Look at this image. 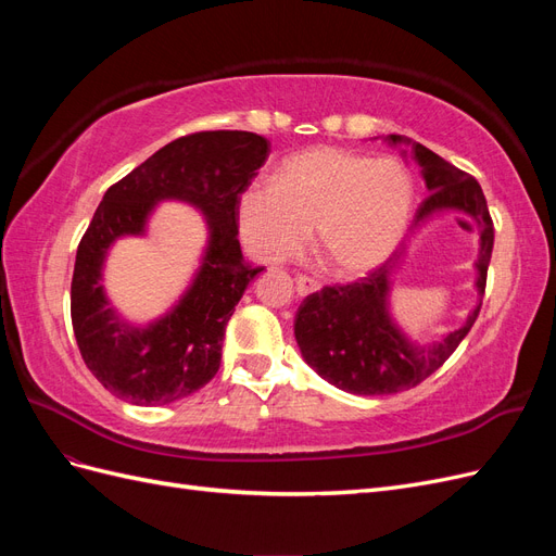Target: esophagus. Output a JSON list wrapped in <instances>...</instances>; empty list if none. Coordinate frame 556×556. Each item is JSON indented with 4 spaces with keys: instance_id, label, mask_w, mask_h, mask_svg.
Segmentation results:
<instances>
[{
    "instance_id": "34e87169",
    "label": "esophagus",
    "mask_w": 556,
    "mask_h": 556,
    "mask_svg": "<svg viewBox=\"0 0 556 556\" xmlns=\"http://www.w3.org/2000/svg\"><path fill=\"white\" fill-rule=\"evenodd\" d=\"M319 288H323V285H319V280H315V278H308V276H299L296 278V292L301 296H308L313 292H319Z\"/></svg>"
}]
</instances>
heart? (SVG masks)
<instances>
[{"label":"heart","mask_w":556,"mask_h":556,"mask_svg":"<svg viewBox=\"0 0 556 556\" xmlns=\"http://www.w3.org/2000/svg\"><path fill=\"white\" fill-rule=\"evenodd\" d=\"M410 211L413 178L401 162L313 148L285 160L276 182L241 192L237 225L245 250L264 264L299 255L315 227L333 271L359 278L392 257Z\"/></svg>","instance_id":"1"}]
</instances>
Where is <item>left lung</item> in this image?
<instances>
[{"label": "left lung", "mask_w": 556, "mask_h": 556, "mask_svg": "<svg viewBox=\"0 0 556 556\" xmlns=\"http://www.w3.org/2000/svg\"><path fill=\"white\" fill-rule=\"evenodd\" d=\"M384 141L410 150V160L419 164V174L429 190L415 215L413 231L443 213H464L478 225L480 248L473 262L478 304L466 315L464 325L445 333L441 341L417 343L410 339L394 319L390 301L392 282L406 257V248L362 282L325 288L306 296L294 319V339L301 357L329 384L362 396L410 390L443 366L480 313L494 248L492 217L473 176L459 172L433 150L408 137L387 134ZM408 150H403V155H408Z\"/></svg>", "instance_id": "left-lung-1"}]
</instances>
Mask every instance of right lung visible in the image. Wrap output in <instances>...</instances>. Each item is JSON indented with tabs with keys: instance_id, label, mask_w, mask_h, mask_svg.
<instances>
[{
	"instance_id": "obj_1",
	"label": "right lung",
	"mask_w": 556,
	"mask_h": 556,
	"mask_svg": "<svg viewBox=\"0 0 556 556\" xmlns=\"http://www.w3.org/2000/svg\"><path fill=\"white\" fill-rule=\"evenodd\" d=\"M268 157L252 131H199L160 148L106 190L80 239L72 325L92 376L134 406H164L201 390L220 368L229 317L264 268L245 264L237 206ZM162 200H182L207 220V245L177 304L146 326L129 324L103 290V264L121 238L144 236Z\"/></svg>"
}]
</instances>
